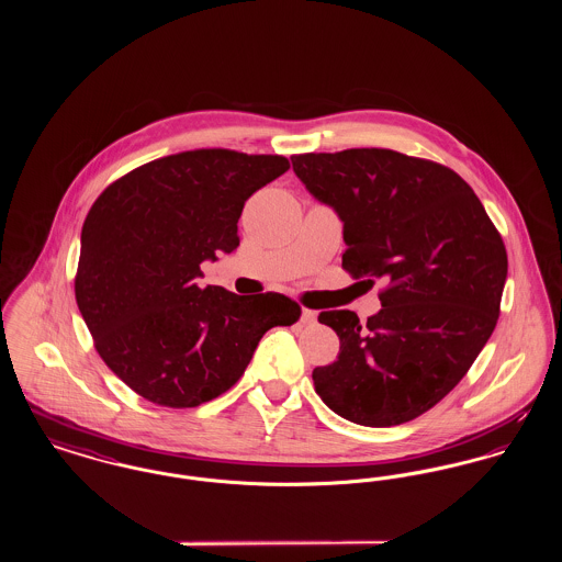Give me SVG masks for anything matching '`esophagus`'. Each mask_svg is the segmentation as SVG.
I'll return each instance as SVG.
<instances>
[{
  "label": "esophagus",
  "mask_w": 562,
  "mask_h": 562,
  "mask_svg": "<svg viewBox=\"0 0 562 562\" xmlns=\"http://www.w3.org/2000/svg\"><path fill=\"white\" fill-rule=\"evenodd\" d=\"M301 322H303V324H307V326L316 324V312H312V310H303V312H301Z\"/></svg>",
  "instance_id": "obj_1"
}]
</instances>
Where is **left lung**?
Wrapping results in <instances>:
<instances>
[{
    "label": "left lung",
    "mask_w": 562,
    "mask_h": 562,
    "mask_svg": "<svg viewBox=\"0 0 562 562\" xmlns=\"http://www.w3.org/2000/svg\"><path fill=\"white\" fill-rule=\"evenodd\" d=\"M291 161L344 223V269L387 282L367 322L349 310L318 316L341 346L314 369L316 392L351 424H406L442 401L488 341L508 278L504 240L472 188L436 161L374 147Z\"/></svg>",
    "instance_id": "1"
}]
</instances>
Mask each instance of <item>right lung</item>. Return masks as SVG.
Wrapping results in <instances>:
<instances>
[{"instance_id":"right-lung-1","label":"right lung","mask_w":562,"mask_h":562,"mask_svg":"<svg viewBox=\"0 0 562 562\" xmlns=\"http://www.w3.org/2000/svg\"><path fill=\"white\" fill-rule=\"evenodd\" d=\"M291 164L195 149L111 183L81 227L76 301L109 369L145 401L191 408L227 392L261 337L301 307L278 293L198 286L200 263L240 244L244 202Z\"/></svg>"}]
</instances>
